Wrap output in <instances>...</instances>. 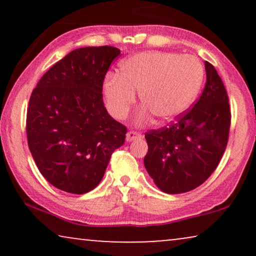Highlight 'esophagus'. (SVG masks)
<instances>
[{"label": "esophagus", "mask_w": 256, "mask_h": 256, "mask_svg": "<svg viewBox=\"0 0 256 256\" xmlns=\"http://www.w3.org/2000/svg\"><path fill=\"white\" fill-rule=\"evenodd\" d=\"M141 138H142V135L140 134V132H128L127 134H126V141L127 142L135 141V140H138Z\"/></svg>", "instance_id": "1"}]
</instances>
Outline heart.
Masks as SVG:
<instances>
[{
    "label": "heart",
    "instance_id": "heart-1",
    "mask_svg": "<svg viewBox=\"0 0 256 256\" xmlns=\"http://www.w3.org/2000/svg\"><path fill=\"white\" fill-rule=\"evenodd\" d=\"M204 82V68L194 56L174 52L146 51L121 62L120 74L110 73L104 82L110 113L124 118L134 106L136 93L144 104L138 116L142 124L150 114L160 122L180 116L194 102Z\"/></svg>",
    "mask_w": 256,
    "mask_h": 256
}]
</instances>
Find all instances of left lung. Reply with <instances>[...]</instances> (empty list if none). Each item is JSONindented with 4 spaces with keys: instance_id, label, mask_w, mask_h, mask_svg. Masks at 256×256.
<instances>
[{
    "instance_id": "obj_1",
    "label": "left lung",
    "mask_w": 256,
    "mask_h": 256,
    "mask_svg": "<svg viewBox=\"0 0 256 256\" xmlns=\"http://www.w3.org/2000/svg\"><path fill=\"white\" fill-rule=\"evenodd\" d=\"M206 84L194 108L168 128L146 134L144 166L160 191L184 194L202 185L222 160L230 110L222 80L205 62Z\"/></svg>"
}]
</instances>
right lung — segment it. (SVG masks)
Instances as JSON below:
<instances>
[{
  "mask_svg": "<svg viewBox=\"0 0 256 256\" xmlns=\"http://www.w3.org/2000/svg\"><path fill=\"white\" fill-rule=\"evenodd\" d=\"M114 46H87L70 52L38 82L26 114L28 144L48 183L68 194L96 188L127 128L108 114L102 84Z\"/></svg>",
  "mask_w": 256,
  "mask_h": 256,
  "instance_id": "1",
  "label": "right lung"
}]
</instances>
